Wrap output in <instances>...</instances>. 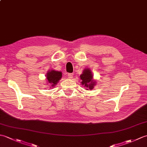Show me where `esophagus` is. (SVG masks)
Masks as SVG:
<instances>
[{
	"instance_id": "obj_1",
	"label": "esophagus",
	"mask_w": 147,
	"mask_h": 147,
	"mask_svg": "<svg viewBox=\"0 0 147 147\" xmlns=\"http://www.w3.org/2000/svg\"><path fill=\"white\" fill-rule=\"evenodd\" d=\"M67 76H68L69 78H73L74 74H73V73H69V74H68Z\"/></svg>"
}]
</instances>
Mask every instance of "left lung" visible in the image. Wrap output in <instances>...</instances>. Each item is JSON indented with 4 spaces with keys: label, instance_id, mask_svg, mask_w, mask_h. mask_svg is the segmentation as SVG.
<instances>
[{
    "label": "left lung",
    "instance_id": "1",
    "mask_svg": "<svg viewBox=\"0 0 147 147\" xmlns=\"http://www.w3.org/2000/svg\"><path fill=\"white\" fill-rule=\"evenodd\" d=\"M80 78L82 80V84L83 85L84 87L92 90L93 88L95 85V82H93V74L89 69H85L82 74L80 75Z\"/></svg>",
    "mask_w": 147,
    "mask_h": 147
}]
</instances>
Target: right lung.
I'll return each instance as SVG.
<instances>
[{
    "label": "right lung",
    "mask_w": 147,
    "mask_h": 147,
    "mask_svg": "<svg viewBox=\"0 0 147 147\" xmlns=\"http://www.w3.org/2000/svg\"><path fill=\"white\" fill-rule=\"evenodd\" d=\"M62 77V73L60 71H55L54 70H52L49 71L47 74V82L51 83L52 86H54L57 83Z\"/></svg>",
    "instance_id": "add662e5"
}]
</instances>
